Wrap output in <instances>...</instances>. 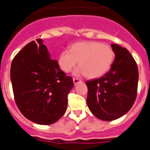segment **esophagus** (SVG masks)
I'll return each mask as SVG.
<instances>
[{
    "instance_id": "1",
    "label": "esophagus",
    "mask_w": 150,
    "mask_h": 150,
    "mask_svg": "<svg viewBox=\"0 0 150 150\" xmlns=\"http://www.w3.org/2000/svg\"><path fill=\"white\" fill-rule=\"evenodd\" d=\"M73 81H74V85H76V84H78V83H81L82 82L81 79H77V78H74V79H73Z\"/></svg>"
}]
</instances>
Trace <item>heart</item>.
<instances>
[{"label":"heart","instance_id":"heart-1","mask_svg":"<svg viewBox=\"0 0 150 150\" xmlns=\"http://www.w3.org/2000/svg\"><path fill=\"white\" fill-rule=\"evenodd\" d=\"M114 58V52L108 45L97 41H83L74 43L69 51H62L58 64L64 72L69 73L79 61L80 66L74 71V75H86L93 79L100 77L109 71Z\"/></svg>","mask_w":150,"mask_h":150}]
</instances>
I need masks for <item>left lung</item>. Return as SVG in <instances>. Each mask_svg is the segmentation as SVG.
Wrapping results in <instances>:
<instances>
[{
  "label": "left lung",
  "instance_id": "left-lung-1",
  "mask_svg": "<svg viewBox=\"0 0 150 150\" xmlns=\"http://www.w3.org/2000/svg\"><path fill=\"white\" fill-rule=\"evenodd\" d=\"M115 59L109 72L86 83L87 104L94 116L103 121L117 120L131 110L137 97L138 69L128 50L111 44Z\"/></svg>",
  "mask_w": 150,
  "mask_h": 150
}]
</instances>
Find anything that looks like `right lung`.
I'll use <instances>...</instances> for the list:
<instances>
[{
  "instance_id": "add662e5",
  "label": "right lung",
  "mask_w": 150,
  "mask_h": 150,
  "mask_svg": "<svg viewBox=\"0 0 150 150\" xmlns=\"http://www.w3.org/2000/svg\"><path fill=\"white\" fill-rule=\"evenodd\" d=\"M43 42L31 41L18 52L12 62L10 79L22 115L37 124L51 125L64 114L74 82L51 59Z\"/></svg>"
}]
</instances>
